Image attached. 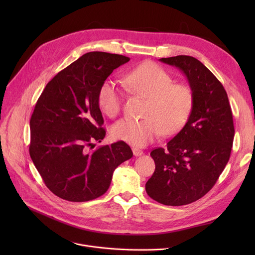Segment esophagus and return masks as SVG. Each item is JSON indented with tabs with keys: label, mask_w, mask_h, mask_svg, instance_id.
Here are the masks:
<instances>
[{
	"label": "esophagus",
	"mask_w": 255,
	"mask_h": 255,
	"mask_svg": "<svg viewBox=\"0 0 255 255\" xmlns=\"http://www.w3.org/2000/svg\"><path fill=\"white\" fill-rule=\"evenodd\" d=\"M132 152H133V154H134V156H136V157L141 156L143 154V152L140 149H137V148H133Z\"/></svg>",
	"instance_id": "esophagus-1"
}]
</instances>
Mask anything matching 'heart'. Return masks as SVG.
I'll list each match as a JSON object with an SVG mask.
<instances>
[{
	"instance_id": "heart-1",
	"label": "heart",
	"mask_w": 255,
	"mask_h": 255,
	"mask_svg": "<svg viewBox=\"0 0 255 255\" xmlns=\"http://www.w3.org/2000/svg\"><path fill=\"white\" fill-rule=\"evenodd\" d=\"M171 75L162 67L146 61L130 70L124 77L126 89L148 99L141 120L123 119L112 128L118 140L142 148L160 134L173 135L186 124L193 107L190 87L172 84ZM98 105L110 118L119 115L122 106V93L112 80L103 82L98 90Z\"/></svg>"
}]
</instances>
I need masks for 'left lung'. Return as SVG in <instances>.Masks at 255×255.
<instances>
[{"label": "left lung", "mask_w": 255, "mask_h": 255, "mask_svg": "<svg viewBox=\"0 0 255 255\" xmlns=\"http://www.w3.org/2000/svg\"><path fill=\"white\" fill-rule=\"evenodd\" d=\"M159 61L186 75L193 107L166 149L151 152L156 167L145 191L162 205L184 206L207 194L229 162L235 136L233 114L222 84L202 62L190 56Z\"/></svg>", "instance_id": "8db88e82"}]
</instances>
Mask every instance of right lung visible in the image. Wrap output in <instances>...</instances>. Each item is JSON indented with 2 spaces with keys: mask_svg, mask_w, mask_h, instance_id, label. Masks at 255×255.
I'll use <instances>...</instances> for the list:
<instances>
[{
  "mask_svg": "<svg viewBox=\"0 0 255 255\" xmlns=\"http://www.w3.org/2000/svg\"><path fill=\"white\" fill-rule=\"evenodd\" d=\"M125 56L85 53L60 71L40 95L30 120V156L47 188L69 202H89L104 194L115 169L133 156L124 141L89 146L105 136L98 90Z\"/></svg>",
  "mask_w": 255,
  "mask_h": 255,
  "instance_id": "right-lung-1",
  "label": "right lung"
}]
</instances>
